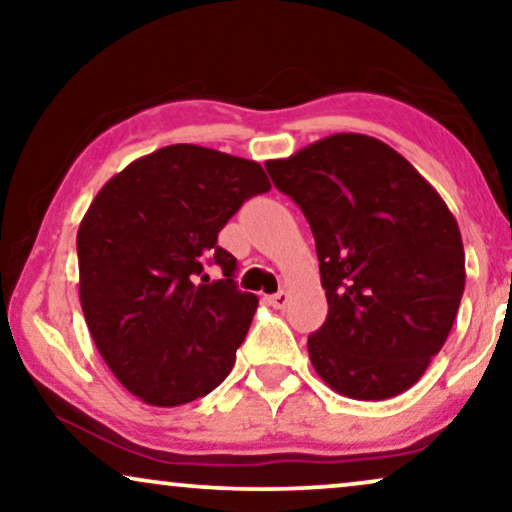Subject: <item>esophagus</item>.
I'll return each instance as SVG.
<instances>
[{"mask_svg": "<svg viewBox=\"0 0 512 512\" xmlns=\"http://www.w3.org/2000/svg\"><path fill=\"white\" fill-rule=\"evenodd\" d=\"M265 303H268L270 307H275V310H284V307L289 305V293H286V291L272 293V296L265 298Z\"/></svg>", "mask_w": 512, "mask_h": 512, "instance_id": "34e87169", "label": "esophagus"}]
</instances>
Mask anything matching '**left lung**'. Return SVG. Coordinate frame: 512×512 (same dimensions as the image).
I'll return each instance as SVG.
<instances>
[{"label": "left lung", "instance_id": "left-lung-1", "mask_svg": "<svg viewBox=\"0 0 512 512\" xmlns=\"http://www.w3.org/2000/svg\"><path fill=\"white\" fill-rule=\"evenodd\" d=\"M317 242L328 317L307 338L317 375L356 401L408 391L445 345L466 284L464 242L436 188L356 132L268 160Z\"/></svg>", "mask_w": 512, "mask_h": 512}]
</instances>
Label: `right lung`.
<instances>
[{"label": "right lung", "mask_w": 512, "mask_h": 512, "mask_svg": "<svg viewBox=\"0 0 512 512\" xmlns=\"http://www.w3.org/2000/svg\"><path fill=\"white\" fill-rule=\"evenodd\" d=\"M270 181L256 160L195 144L142 156L100 188L83 216L79 296L116 380L146 405L174 408L226 380L258 307L235 284L221 228ZM224 277L209 283L204 265Z\"/></svg>", "instance_id": "1"}]
</instances>
